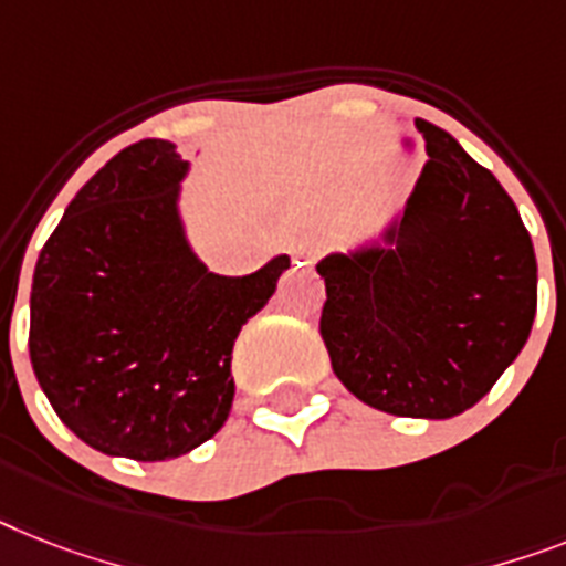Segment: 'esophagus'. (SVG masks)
<instances>
[{
    "mask_svg": "<svg viewBox=\"0 0 566 566\" xmlns=\"http://www.w3.org/2000/svg\"><path fill=\"white\" fill-rule=\"evenodd\" d=\"M315 256H317V245H315V242L301 240V242H294V245H292V260H294V263H297V265L312 263Z\"/></svg>",
    "mask_w": 566,
    "mask_h": 566,
    "instance_id": "obj_1",
    "label": "esophagus"
}]
</instances>
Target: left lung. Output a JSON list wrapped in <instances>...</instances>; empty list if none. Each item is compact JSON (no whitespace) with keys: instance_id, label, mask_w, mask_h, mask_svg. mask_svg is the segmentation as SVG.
I'll list each match as a JSON object with an SVG mask.
<instances>
[{"instance_id":"obj_1","label":"left lung","mask_w":566,"mask_h":566,"mask_svg":"<svg viewBox=\"0 0 566 566\" xmlns=\"http://www.w3.org/2000/svg\"><path fill=\"white\" fill-rule=\"evenodd\" d=\"M428 161L385 245L329 254L321 338L335 376L376 410L451 419L530 338L538 263L501 181L417 118Z\"/></svg>"}]
</instances>
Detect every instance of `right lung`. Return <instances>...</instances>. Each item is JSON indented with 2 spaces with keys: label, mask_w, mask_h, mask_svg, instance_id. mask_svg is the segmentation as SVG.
Here are the masks:
<instances>
[{
  "label": "right lung",
  "mask_w": 566,
  "mask_h": 566,
  "mask_svg": "<svg viewBox=\"0 0 566 566\" xmlns=\"http://www.w3.org/2000/svg\"><path fill=\"white\" fill-rule=\"evenodd\" d=\"M188 170L170 142L120 149L42 245L28 353L51 408L86 446L138 462L208 442L233 405L231 353L289 256L249 277L208 272L181 233Z\"/></svg>",
  "instance_id": "right-lung-1"
}]
</instances>
